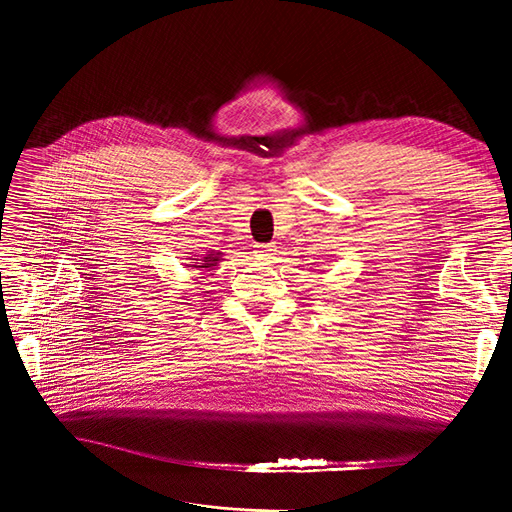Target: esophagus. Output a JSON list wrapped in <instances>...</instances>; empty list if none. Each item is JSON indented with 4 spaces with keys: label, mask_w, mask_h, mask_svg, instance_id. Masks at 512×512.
I'll return each mask as SVG.
<instances>
[{
    "label": "esophagus",
    "mask_w": 512,
    "mask_h": 512,
    "mask_svg": "<svg viewBox=\"0 0 512 512\" xmlns=\"http://www.w3.org/2000/svg\"><path fill=\"white\" fill-rule=\"evenodd\" d=\"M254 254H256L258 258H275V245H271V243H262V245H256Z\"/></svg>",
    "instance_id": "esophagus-1"
}]
</instances>
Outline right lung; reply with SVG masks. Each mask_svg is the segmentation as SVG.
I'll return each mask as SVG.
<instances>
[{"mask_svg":"<svg viewBox=\"0 0 512 512\" xmlns=\"http://www.w3.org/2000/svg\"><path fill=\"white\" fill-rule=\"evenodd\" d=\"M194 255L196 254H192V258H188L190 262H185V267H190V269L200 271V273L211 271L213 267H218L220 260H224V258H222V252H207V254H203V256H197L196 259L193 258Z\"/></svg>","mask_w":512,"mask_h":512,"instance_id":"1","label":"right lung"}]
</instances>
